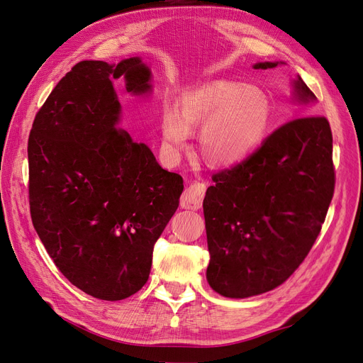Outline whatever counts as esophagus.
<instances>
[{"instance_id": "esophagus-1", "label": "esophagus", "mask_w": 363, "mask_h": 363, "mask_svg": "<svg viewBox=\"0 0 363 363\" xmlns=\"http://www.w3.org/2000/svg\"><path fill=\"white\" fill-rule=\"evenodd\" d=\"M204 194H206V184L193 182L185 189L181 197V207L188 208V211H199V208L203 206Z\"/></svg>"}]
</instances>
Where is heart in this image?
Instances as JSON below:
<instances>
[{"mask_svg":"<svg viewBox=\"0 0 363 363\" xmlns=\"http://www.w3.org/2000/svg\"><path fill=\"white\" fill-rule=\"evenodd\" d=\"M271 116V100L260 88L215 81L185 92L177 101V110L163 113L164 147L175 155L184 148L189 130L203 126L199 135L203 159L216 167L233 166L257 148Z\"/></svg>","mask_w":363,"mask_h":363,"instance_id":"obj_1","label":"heart"}]
</instances>
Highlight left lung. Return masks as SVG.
Masks as SVG:
<instances>
[{
    "label": "left lung",
    "instance_id": "obj_1",
    "mask_svg": "<svg viewBox=\"0 0 363 363\" xmlns=\"http://www.w3.org/2000/svg\"><path fill=\"white\" fill-rule=\"evenodd\" d=\"M278 65L282 62L253 67ZM293 86L297 103L316 101L298 74ZM212 181L203 201L208 285L230 298L277 289L311 252L333 200L328 121L311 114L284 123L252 156L218 172Z\"/></svg>",
    "mask_w": 363,
    "mask_h": 363
}]
</instances>
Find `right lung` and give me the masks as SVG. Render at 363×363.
<instances>
[{
    "instance_id": "obj_1",
    "label": "right lung",
    "mask_w": 363,
    "mask_h": 363,
    "mask_svg": "<svg viewBox=\"0 0 363 363\" xmlns=\"http://www.w3.org/2000/svg\"><path fill=\"white\" fill-rule=\"evenodd\" d=\"M128 92H151L140 57L84 60L36 113L29 143L32 223L59 271L101 300H123L147 282L152 249L179 206L182 177L118 128Z\"/></svg>"
}]
</instances>
